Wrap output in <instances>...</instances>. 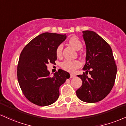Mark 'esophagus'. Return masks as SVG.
<instances>
[{
  "instance_id": "obj_1",
  "label": "esophagus",
  "mask_w": 126,
  "mask_h": 126,
  "mask_svg": "<svg viewBox=\"0 0 126 126\" xmlns=\"http://www.w3.org/2000/svg\"><path fill=\"white\" fill-rule=\"evenodd\" d=\"M76 75L75 74H70V78H74V77H75Z\"/></svg>"
}]
</instances>
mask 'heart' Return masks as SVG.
<instances>
[{"label": "heart", "mask_w": 126, "mask_h": 126, "mask_svg": "<svg viewBox=\"0 0 126 126\" xmlns=\"http://www.w3.org/2000/svg\"><path fill=\"white\" fill-rule=\"evenodd\" d=\"M69 44L76 50H79L82 47V42L75 36H72L68 40ZM62 50L63 45L62 44L59 45L57 48L56 51V56L59 58H61L62 56ZM81 63L78 60H65L62 63L61 66L62 69L69 72H73L79 67H81Z\"/></svg>", "instance_id": "1"}]
</instances>
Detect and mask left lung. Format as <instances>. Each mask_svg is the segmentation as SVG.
Wrapping results in <instances>:
<instances>
[{"instance_id":"obj_1","label":"left lung","mask_w":126,"mask_h":126,"mask_svg":"<svg viewBox=\"0 0 126 126\" xmlns=\"http://www.w3.org/2000/svg\"><path fill=\"white\" fill-rule=\"evenodd\" d=\"M82 36L86 46L85 64L84 73L78 77L82 81V86L76 92L82 101L96 103L104 99L114 85L117 66L110 45L94 32L85 30Z\"/></svg>"}]
</instances>
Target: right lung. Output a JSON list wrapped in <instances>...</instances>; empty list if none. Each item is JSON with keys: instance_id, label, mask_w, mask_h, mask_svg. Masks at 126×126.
I'll return each mask as SVG.
<instances>
[{"instance_id": "right-lung-1", "label": "right lung", "mask_w": 126, "mask_h": 126, "mask_svg": "<svg viewBox=\"0 0 126 126\" xmlns=\"http://www.w3.org/2000/svg\"><path fill=\"white\" fill-rule=\"evenodd\" d=\"M66 39V34L44 33L32 40L21 52L17 78L23 94L32 103L45 106L58 99L59 88L70 74L59 70L51 77L47 64L57 60V47Z\"/></svg>"}]
</instances>
